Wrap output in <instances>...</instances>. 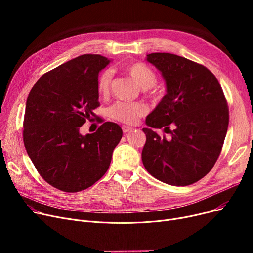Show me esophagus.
<instances>
[{
	"mask_svg": "<svg viewBox=\"0 0 253 253\" xmlns=\"http://www.w3.org/2000/svg\"><path fill=\"white\" fill-rule=\"evenodd\" d=\"M122 130H123L124 133H127V132H129V131H131V130H132V128H131V127H129V126L123 125V126H122Z\"/></svg>",
	"mask_w": 253,
	"mask_h": 253,
	"instance_id": "34e87169",
	"label": "esophagus"
}]
</instances>
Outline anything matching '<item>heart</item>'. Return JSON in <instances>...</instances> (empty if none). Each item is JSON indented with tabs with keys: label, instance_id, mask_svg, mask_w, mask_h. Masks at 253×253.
Listing matches in <instances>:
<instances>
[{
	"label": "heart",
	"instance_id": "1",
	"mask_svg": "<svg viewBox=\"0 0 253 253\" xmlns=\"http://www.w3.org/2000/svg\"><path fill=\"white\" fill-rule=\"evenodd\" d=\"M125 71L135 80V82L144 89L145 92L154 94L152 87L157 82V75L156 73L143 62L136 61L124 66ZM113 75L110 70H103L96 82V88L98 94L101 96H105L109 94L111 84H112ZM108 116L115 120V121L121 122L124 124H135L138 119L147 113V108L143 103L140 102H125V101H118L114 103L108 109Z\"/></svg>",
	"mask_w": 253,
	"mask_h": 253
}]
</instances>
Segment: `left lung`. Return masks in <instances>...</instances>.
I'll use <instances>...</instances> for the list:
<instances>
[{"instance_id":"8db88e82","label":"left lung","mask_w":253,"mask_h":253,"mask_svg":"<svg viewBox=\"0 0 253 253\" xmlns=\"http://www.w3.org/2000/svg\"><path fill=\"white\" fill-rule=\"evenodd\" d=\"M147 60L162 73L167 93L145 119L142 163L157 179L184 187L209 173L219 157L229 125L228 102L206 66L171 53H151ZM153 127L164 128L170 139Z\"/></svg>"}]
</instances>
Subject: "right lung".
Here are the masks:
<instances>
[{
    "label": "right lung",
    "instance_id": "1",
    "mask_svg": "<svg viewBox=\"0 0 253 253\" xmlns=\"http://www.w3.org/2000/svg\"><path fill=\"white\" fill-rule=\"evenodd\" d=\"M110 60L98 54L78 56L40 78L26 100L23 142L39 174L66 193L86 190L108 171L123 135L118 124L103 122L83 136L80 128L96 117V82Z\"/></svg>",
    "mask_w": 253,
    "mask_h": 253
}]
</instances>
